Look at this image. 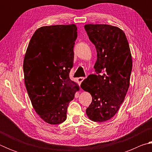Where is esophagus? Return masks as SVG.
I'll list each match as a JSON object with an SVG mask.
<instances>
[{
	"label": "esophagus",
	"instance_id": "obj_1",
	"mask_svg": "<svg viewBox=\"0 0 152 152\" xmlns=\"http://www.w3.org/2000/svg\"><path fill=\"white\" fill-rule=\"evenodd\" d=\"M84 80V77H80V78H78V82H79V84H80L82 82V81H83Z\"/></svg>",
	"mask_w": 152,
	"mask_h": 152
}]
</instances>
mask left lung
<instances>
[{
	"label": "left lung",
	"mask_w": 152,
	"mask_h": 152,
	"mask_svg": "<svg viewBox=\"0 0 152 152\" xmlns=\"http://www.w3.org/2000/svg\"><path fill=\"white\" fill-rule=\"evenodd\" d=\"M84 28L96 48L97 60L91 74L81 84L90 92L92 102L86 113L92 121L109 120L119 110L129 86L132 58L125 33L104 24H87Z\"/></svg>",
	"instance_id": "obj_1"
}]
</instances>
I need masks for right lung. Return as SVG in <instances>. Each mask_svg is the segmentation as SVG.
I'll return each instance as SVG.
<instances>
[{"instance_id":"right-lung-1","label":"right lung","mask_w":152,"mask_h":152,"mask_svg":"<svg viewBox=\"0 0 152 152\" xmlns=\"http://www.w3.org/2000/svg\"><path fill=\"white\" fill-rule=\"evenodd\" d=\"M76 25L43 26L35 31L23 61L25 84L35 112L51 125L63 123L79 86L69 78L73 66Z\"/></svg>"}]
</instances>
